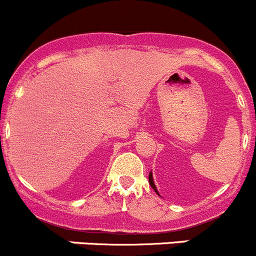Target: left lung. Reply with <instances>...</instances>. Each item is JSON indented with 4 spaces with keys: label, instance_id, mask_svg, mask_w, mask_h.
<instances>
[{
    "label": "left lung",
    "instance_id": "obj_1",
    "mask_svg": "<svg viewBox=\"0 0 256 256\" xmlns=\"http://www.w3.org/2000/svg\"><path fill=\"white\" fill-rule=\"evenodd\" d=\"M148 182H150V184H151V187L154 190V192H156L157 194H158V192H157V190H156V186H154V178H152V174H148Z\"/></svg>",
    "mask_w": 256,
    "mask_h": 256
}]
</instances>
